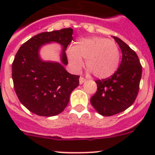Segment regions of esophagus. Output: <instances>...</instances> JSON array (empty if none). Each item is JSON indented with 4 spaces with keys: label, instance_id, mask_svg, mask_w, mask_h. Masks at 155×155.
Instances as JSON below:
<instances>
[{
    "label": "esophagus",
    "instance_id": "obj_1",
    "mask_svg": "<svg viewBox=\"0 0 155 155\" xmlns=\"http://www.w3.org/2000/svg\"><path fill=\"white\" fill-rule=\"evenodd\" d=\"M84 81H85V79H84L83 77H80V78H79V82H80V84H83Z\"/></svg>",
    "mask_w": 155,
    "mask_h": 155
}]
</instances>
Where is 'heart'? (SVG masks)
I'll return each mask as SVG.
<instances>
[{"label":"heart","instance_id":"obj_1","mask_svg":"<svg viewBox=\"0 0 155 155\" xmlns=\"http://www.w3.org/2000/svg\"><path fill=\"white\" fill-rule=\"evenodd\" d=\"M69 61L75 71L85 66L96 78H106L117 70L120 61V51L116 42L102 37L83 38L75 42L68 52Z\"/></svg>","mask_w":155,"mask_h":155}]
</instances>
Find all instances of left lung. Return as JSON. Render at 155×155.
I'll return each mask as SVG.
<instances>
[{
	"mask_svg": "<svg viewBox=\"0 0 155 155\" xmlns=\"http://www.w3.org/2000/svg\"><path fill=\"white\" fill-rule=\"evenodd\" d=\"M123 53L118 70L110 78L95 81L97 91L91 103L99 114L110 116L124 112L136 100L140 88L142 66L135 51L113 36Z\"/></svg>",
	"mask_w": 155,
	"mask_h": 155,
	"instance_id": "left-lung-1",
	"label": "left lung"
}]
</instances>
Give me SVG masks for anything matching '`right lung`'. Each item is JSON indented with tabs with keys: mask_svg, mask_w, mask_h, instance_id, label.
<instances>
[{
	"mask_svg": "<svg viewBox=\"0 0 155 155\" xmlns=\"http://www.w3.org/2000/svg\"><path fill=\"white\" fill-rule=\"evenodd\" d=\"M71 28L38 34L21 45L14 59L12 79L16 94L25 107L38 116L62 113L71 93L78 86L80 76L71 74L64 67L68 64L65 50L73 40ZM50 41L62 45L63 64L39 58V48Z\"/></svg>",
	"mask_w": 155,
	"mask_h": 155,
	"instance_id": "obj_1",
	"label": "right lung"
}]
</instances>
